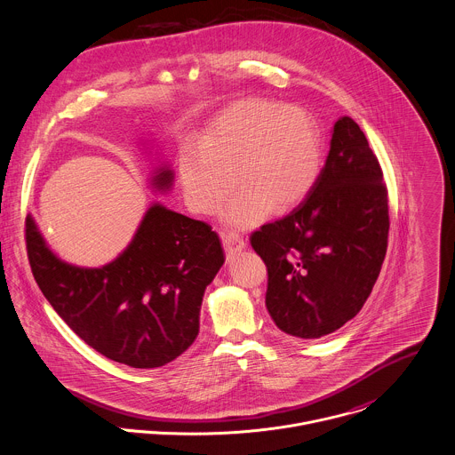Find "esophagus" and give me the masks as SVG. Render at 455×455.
I'll use <instances>...</instances> for the list:
<instances>
[{
  "mask_svg": "<svg viewBox=\"0 0 455 455\" xmlns=\"http://www.w3.org/2000/svg\"><path fill=\"white\" fill-rule=\"evenodd\" d=\"M223 246L228 253H234V251L244 250L246 241L237 232H227V234H223Z\"/></svg>",
  "mask_w": 455,
  "mask_h": 455,
  "instance_id": "1",
  "label": "esophagus"
}]
</instances>
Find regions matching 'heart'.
<instances>
[{
  "mask_svg": "<svg viewBox=\"0 0 455 455\" xmlns=\"http://www.w3.org/2000/svg\"><path fill=\"white\" fill-rule=\"evenodd\" d=\"M321 170L323 140L307 109L246 99L211 122L198 150L180 156L179 182L188 207L200 216L218 214L235 184L239 191L223 220L251 228L275 211L298 207L315 188Z\"/></svg>",
  "mask_w": 455,
  "mask_h": 455,
  "instance_id": "obj_1",
  "label": "heart"
}]
</instances>
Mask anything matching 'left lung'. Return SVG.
I'll list each match as a JSON object with an SVG mask.
<instances>
[{
	"instance_id": "obj_1",
	"label": "left lung",
	"mask_w": 455,
	"mask_h": 455,
	"mask_svg": "<svg viewBox=\"0 0 455 455\" xmlns=\"http://www.w3.org/2000/svg\"><path fill=\"white\" fill-rule=\"evenodd\" d=\"M388 189L360 125L337 120L312 193L250 237L267 267L266 307L287 335L321 339L363 307L388 248Z\"/></svg>"
}]
</instances>
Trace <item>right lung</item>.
Masks as SVG:
<instances>
[{"label":"right lung","mask_w":455,"mask_h":455,"mask_svg":"<svg viewBox=\"0 0 455 455\" xmlns=\"http://www.w3.org/2000/svg\"><path fill=\"white\" fill-rule=\"evenodd\" d=\"M159 168L157 189L172 186ZM26 251L35 282L67 326L102 356L156 369L180 356L196 339L205 287L225 262L218 234L154 204L131 244L102 267L61 262L26 218Z\"/></svg>","instance_id":"1"}]
</instances>
